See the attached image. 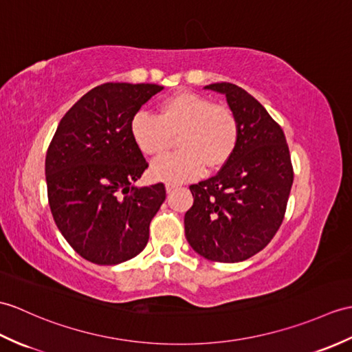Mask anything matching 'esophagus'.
<instances>
[{
    "label": "esophagus",
    "mask_w": 352,
    "mask_h": 352,
    "mask_svg": "<svg viewBox=\"0 0 352 352\" xmlns=\"http://www.w3.org/2000/svg\"><path fill=\"white\" fill-rule=\"evenodd\" d=\"M177 187L175 183H166V192H173Z\"/></svg>",
    "instance_id": "34e87169"
}]
</instances>
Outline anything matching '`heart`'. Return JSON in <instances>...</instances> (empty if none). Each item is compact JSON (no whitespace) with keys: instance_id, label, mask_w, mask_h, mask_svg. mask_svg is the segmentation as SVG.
<instances>
[{"instance_id":"obj_1","label":"heart","mask_w":352,"mask_h":352,"mask_svg":"<svg viewBox=\"0 0 352 352\" xmlns=\"http://www.w3.org/2000/svg\"><path fill=\"white\" fill-rule=\"evenodd\" d=\"M177 135L179 151L153 163L154 178L179 183L199 177L206 168H222L239 146L241 124L230 106L190 91L168 97L156 116L141 111L130 121V136L146 157L165 154Z\"/></svg>"}]
</instances>
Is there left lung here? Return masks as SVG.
<instances>
[{
    "label": "left lung",
    "instance_id": "left-lung-1",
    "mask_svg": "<svg viewBox=\"0 0 352 352\" xmlns=\"http://www.w3.org/2000/svg\"><path fill=\"white\" fill-rule=\"evenodd\" d=\"M206 88L226 96L241 136L214 177L190 186L186 239L210 261L240 263L263 250L283 222L294 182L289 146L279 122L243 88L230 82Z\"/></svg>",
    "mask_w": 352,
    "mask_h": 352
}]
</instances>
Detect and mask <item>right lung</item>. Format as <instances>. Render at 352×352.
I'll use <instances>...</instances> for the list:
<instances>
[{"label": "right lung", "instance_id": "right-lung-1", "mask_svg": "<svg viewBox=\"0 0 352 352\" xmlns=\"http://www.w3.org/2000/svg\"><path fill=\"white\" fill-rule=\"evenodd\" d=\"M163 87L106 82L61 118L47 146V202L60 232L89 263L116 265L148 243L165 184L138 189L148 162L130 136V121Z\"/></svg>", "mask_w": 352, "mask_h": 352}]
</instances>
